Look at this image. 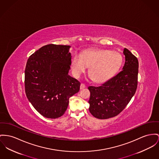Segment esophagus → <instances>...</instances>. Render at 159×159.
Listing matches in <instances>:
<instances>
[{
	"label": "esophagus",
	"instance_id": "1",
	"mask_svg": "<svg viewBox=\"0 0 159 159\" xmlns=\"http://www.w3.org/2000/svg\"><path fill=\"white\" fill-rule=\"evenodd\" d=\"M84 88H85V85L83 84V83H81L80 85V89L82 90V89H84Z\"/></svg>",
	"mask_w": 159,
	"mask_h": 159
}]
</instances>
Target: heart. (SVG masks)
Segmentation results:
<instances>
[{"label": "heart", "mask_w": 159, "mask_h": 159, "mask_svg": "<svg viewBox=\"0 0 159 159\" xmlns=\"http://www.w3.org/2000/svg\"><path fill=\"white\" fill-rule=\"evenodd\" d=\"M122 55L111 50L98 49L75 53L71 61L73 74L79 77L89 67V74L98 83H104L116 73L122 64Z\"/></svg>", "instance_id": "1"}]
</instances>
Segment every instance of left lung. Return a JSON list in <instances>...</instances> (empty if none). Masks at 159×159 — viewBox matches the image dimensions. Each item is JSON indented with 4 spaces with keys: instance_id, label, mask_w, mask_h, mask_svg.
Returning a JSON list of instances; mask_svg holds the SVG:
<instances>
[{
    "instance_id": "1",
    "label": "left lung",
    "mask_w": 159,
    "mask_h": 159,
    "mask_svg": "<svg viewBox=\"0 0 159 159\" xmlns=\"http://www.w3.org/2000/svg\"><path fill=\"white\" fill-rule=\"evenodd\" d=\"M125 61L122 70L104 84L88 87L90 113L98 119L116 116L127 106L134 95L138 86V58L126 48L124 49Z\"/></svg>"
}]
</instances>
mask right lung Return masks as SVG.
<instances>
[{
	"instance_id": "right-lung-1",
	"label": "right lung",
	"mask_w": 159,
	"mask_h": 159,
	"mask_svg": "<svg viewBox=\"0 0 159 159\" xmlns=\"http://www.w3.org/2000/svg\"><path fill=\"white\" fill-rule=\"evenodd\" d=\"M70 46L47 44L30 57L25 71V92L43 116H63L69 99L80 90V83L69 75Z\"/></svg>"
}]
</instances>
